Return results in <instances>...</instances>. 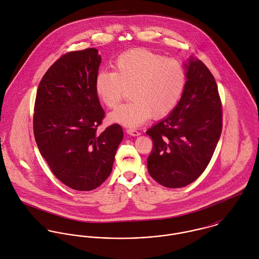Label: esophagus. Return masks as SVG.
I'll return each mask as SVG.
<instances>
[{
  "mask_svg": "<svg viewBox=\"0 0 259 259\" xmlns=\"http://www.w3.org/2000/svg\"><path fill=\"white\" fill-rule=\"evenodd\" d=\"M126 133L133 137H138L141 135V133L139 131H137L136 128H127L126 130Z\"/></svg>",
  "mask_w": 259,
  "mask_h": 259,
  "instance_id": "esophagus-1",
  "label": "esophagus"
}]
</instances>
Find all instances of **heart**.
<instances>
[{
    "label": "heart",
    "instance_id": "b5f03b06",
    "mask_svg": "<svg viewBox=\"0 0 259 259\" xmlns=\"http://www.w3.org/2000/svg\"><path fill=\"white\" fill-rule=\"evenodd\" d=\"M186 74L181 62L147 49L121 53L113 72L96 77V92L109 109H115L130 91L131 102L111 112L113 121L138 126L150 116L160 118L176 109L185 91Z\"/></svg>",
    "mask_w": 259,
    "mask_h": 259
}]
</instances>
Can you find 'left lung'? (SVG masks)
<instances>
[{
    "instance_id": "1",
    "label": "left lung",
    "mask_w": 259,
    "mask_h": 259,
    "mask_svg": "<svg viewBox=\"0 0 259 259\" xmlns=\"http://www.w3.org/2000/svg\"><path fill=\"white\" fill-rule=\"evenodd\" d=\"M185 67L180 103L147 132L153 144L148 174L168 188L189 185L205 170L222 135V100L214 76L200 60L190 59Z\"/></svg>"
}]
</instances>
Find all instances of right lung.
Returning <instances> with one entry per match:
<instances>
[{"label":"right lung","instance_id":"right-lung-1","mask_svg":"<svg viewBox=\"0 0 259 259\" xmlns=\"http://www.w3.org/2000/svg\"><path fill=\"white\" fill-rule=\"evenodd\" d=\"M101 56L89 48L69 52L41 77L34 108V136L41 156L64 185L93 190L111 175L123 132L113 123L98 132L106 116L96 77Z\"/></svg>","mask_w":259,"mask_h":259}]
</instances>
